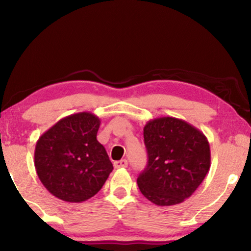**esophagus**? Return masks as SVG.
I'll list each match as a JSON object with an SVG mask.
<instances>
[{
	"label": "esophagus",
	"mask_w": 251,
	"mask_h": 251,
	"mask_svg": "<svg viewBox=\"0 0 251 251\" xmlns=\"http://www.w3.org/2000/svg\"><path fill=\"white\" fill-rule=\"evenodd\" d=\"M126 166H128V161H126V159L115 161L114 162V167L116 168V169H120V168H126Z\"/></svg>",
	"instance_id": "34e87169"
}]
</instances>
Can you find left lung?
<instances>
[{"label":"left lung","mask_w":251,"mask_h":251,"mask_svg":"<svg viewBox=\"0 0 251 251\" xmlns=\"http://www.w3.org/2000/svg\"><path fill=\"white\" fill-rule=\"evenodd\" d=\"M147 167L137 184L157 205L181 203L200 186L210 168V146L203 132L180 119L163 116L144 126Z\"/></svg>","instance_id":"1"}]
</instances>
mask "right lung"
I'll use <instances>...</instances> for the list:
<instances>
[{
    "label": "right lung",
    "mask_w": 251,
    "mask_h": 251,
    "mask_svg": "<svg viewBox=\"0 0 251 251\" xmlns=\"http://www.w3.org/2000/svg\"><path fill=\"white\" fill-rule=\"evenodd\" d=\"M98 116L81 112L61 119L37 140L36 174L43 186L66 202H83L97 194L113 170L97 140Z\"/></svg>",
    "instance_id": "right-lung-1"
}]
</instances>
